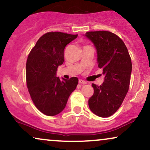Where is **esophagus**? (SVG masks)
<instances>
[{"mask_svg":"<svg viewBox=\"0 0 150 150\" xmlns=\"http://www.w3.org/2000/svg\"><path fill=\"white\" fill-rule=\"evenodd\" d=\"M79 83L82 84H86V82H85V81L83 80H79Z\"/></svg>","mask_w":150,"mask_h":150,"instance_id":"34e87169","label":"esophagus"}]
</instances>
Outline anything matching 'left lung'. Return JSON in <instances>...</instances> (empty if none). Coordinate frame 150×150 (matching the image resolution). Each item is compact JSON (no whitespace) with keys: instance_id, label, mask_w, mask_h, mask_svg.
Masks as SVG:
<instances>
[{"instance_id":"obj_1","label":"left lung","mask_w":150,"mask_h":150,"mask_svg":"<svg viewBox=\"0 0 150 150\" xmlns=\"http://www.w3.org/2000/svg\"><path fill=\"white\" fill-rule=\"evenodd\" d=\"M84 36L94 45L98 66L105 76L102 85L92 84L94 92L89 107L97 116L108 117L120 108L129 91L131 57L124 42L115 33L99 30L86 32Z\"/></svg>"}]
</instances>
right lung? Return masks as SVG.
Here are the masks:
<instances>
[{
	"label": "right lung",
	"mask_w": 150,
	"mask_h": 150,
	"mask_svg": "<svg viewBox=\"0 0 150 150\" xmlns=\"http://www.w3.org/2000/svg\"><path fill=\"white\" fill-rule=\"evenodd\" d=\"M77 35L49 32L40 38L28 54L26 66L27 87L35 107L47 116L64 110L78 79L61 80L57 68L64 61V49Z\"/></svg>",
	"instance_id": "obj_1"
}]
</instances>
